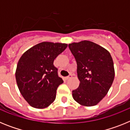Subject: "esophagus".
Returning <instances> with one entry per match:
<instances>
[{
	"instance_id": "34e87169",
	"label": "esophagus",
	"mask_w": 130,
	"mask_h": 130,
	"mask_svg": "<svg viewBox=\"0 0 130 130\" xmlns=\"http://www.w3.org/2000/svg\"><path fill=\"white\" fill-rule=\"evenodd\" d=\"M72 74H70V75H69L68 76H67L66 77V79H70V78H72Z\"/></svg>"
}]
</instances>
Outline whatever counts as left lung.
I'll list each match as a JSON object with an SVG mask.
<instances>
[{
	"mask_svg": "<svg viewBox=\"0 0 130 130\" xmlns=\"http://www.w3.org/2000/svg\"><path fill=\"white\" fill-rule=\"evenodd\" d=\"M77 65L79 86L72 91L74 100L83 106L97 105L107 94L115 78L114 64L109 52L90 41L70 43Z\"/></svg>",
	"mask_w": 130,
	"mask_h": 130,
	"instance_id": "left-lung-1",
	"label": "left lung"
}]
</instances>
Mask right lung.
I'll list each match as a JSON object with an SVG mask.
<instances>
[{"label":"right lung","mask_w":130,"mask_h":130,"mask_svg":"<svg viewBox=\"0 0 130 130\" xmlns=\"http://www.w3.org/2000/svg\"><path fill=\"white\" fill-rule=\"evenodd\" d=\"M68 44L43 42L25 51L19 60L15 72L18 87L30 106L47 107L56 98L57 89L63 83L58 77L54 60Z\"/></svg>","instance_id":"right-lung-1"}]
</instances>
